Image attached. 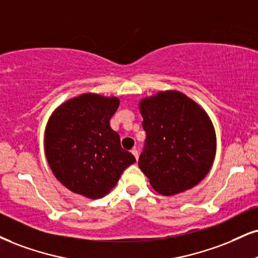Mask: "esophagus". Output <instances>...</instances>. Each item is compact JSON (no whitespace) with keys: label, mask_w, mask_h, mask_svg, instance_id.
Segmentation results:
<instances>
[{"label":"esophagus","mask_w":258,"mask_h":258,"mask_svg":"<svg viewBox=\"0 0 258 258\" xmlns=\"http://www.w3.org/2000/svg\"><path fill=\"white\" fill-rule=\"evenodd\" d=\"M132 153H133V155H134V157L136 158V159H139V151L136 148H133L132 149Z\"/></svg>","instance_id":"esophagus-1"}]
</instances>
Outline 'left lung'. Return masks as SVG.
I'll use <instances>...</instances> for the list:
<instances>
[{"instance_id": "8db88e82", "label": "left lung", "mask_w": 258, "mask_h": 258, "mask_svg": "<svg viewBox=\"0 0 258 258\" xmlns=\"http://www.w3.org/2000/svg\"><path fill=\"white\" fill-rule=\"evenodd\" d=\"M146 132L139 166L151 185L171 196L199 184L211 170L217 151L208 114L177 91L160 92L140 103Z\"/></svg>"}]
</instances>
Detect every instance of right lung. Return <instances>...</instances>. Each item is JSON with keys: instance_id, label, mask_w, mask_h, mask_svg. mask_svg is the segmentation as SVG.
Returning <instances> with one entry per match:
<instances>
[{"instance_id": "obj_1", "label": "right lung", "mask_w": 258, "mask_h": 258, "mask_svg": "<svg viewBox=\"0 0 258 258\" xmlns=\"http://www.w3.org/2000/svg\"><path fill=\"white\" fill-rule=\"evenodd\" d=\"M118 105L116 97L81 94L57 107L50 117L45 129L47 163L71 191L100 199L136 161L110 126Z\"/></svg>"}]
</instances>
